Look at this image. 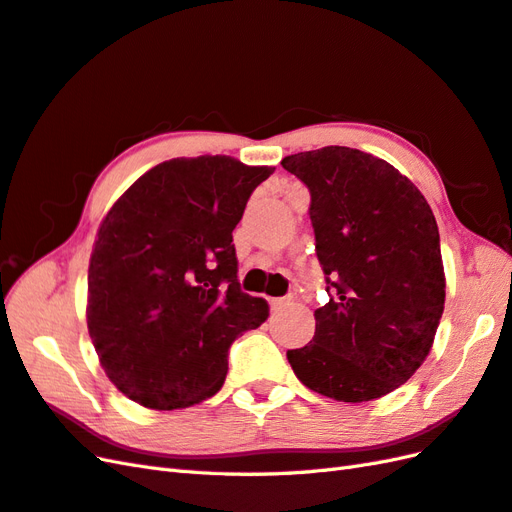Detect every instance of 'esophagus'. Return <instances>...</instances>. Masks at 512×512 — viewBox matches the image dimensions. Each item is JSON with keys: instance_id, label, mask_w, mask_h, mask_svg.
Masks as SVG:
<instances>
[{"instance_id": "1", "label": "esophagus", "mask_w": 512, "mask_h": 512, "mask_svg": "<svg viewBox=\"0 0 512 512\" xmlns=\"http://www.w3.org/2000/svg\"><path fill=\"white\" fill-rule=\"evenodd\" d=\"M285 305H290V298H270V309L281 311Z\"/></svg>"}]
</instances>
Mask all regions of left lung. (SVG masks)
I'll return each mask as SVG.
<instances>
[{"mask_svg":"<svg viewBox=\"0 0 512 512\" xmlns=\"http://www.w3.org/2000/svg\"><path fill=\"white\" fill-rule=\"evenodd\" d=\"M305 183L329 303L316 335L287 350L298 381L339 402L404 385L428 357L445 303L437 220L413 183L350 147L287 155Z\"/></svg>","mask_w":512,"mask_h":512,"instance_id":"left-lung-1","label":"left lung"}]
</instances>
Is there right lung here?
<instances>
[{"label": "right lung", "mask_w": 512, "mask_h": 512, "mask_svg": "<svg viewBox=\"0 0 512 512\" xmlns=\"http://www.w3.org/2000/svg\"><path fill=\"white\" fill-rule=\"evenodd\" d=\"M274 173L229 155L151 168L101 222L88 268V333L110 381L157 411L225 383L235 337L268 318L242 292L233 229Z\"/></svg>", "instance_id": "obj_1"}]
</instances>
